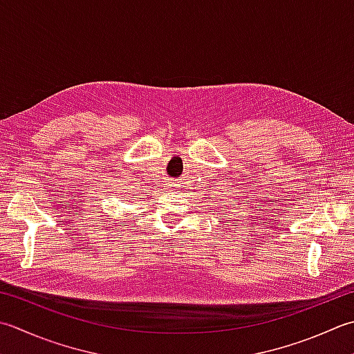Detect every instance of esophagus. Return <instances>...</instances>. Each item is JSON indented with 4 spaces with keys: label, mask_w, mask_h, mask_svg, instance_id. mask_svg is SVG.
<instances>
[{
    "label": "esophagus",
    "mask_w": 354,
    "mask_h": 354,
    "mask_svg": "<svg viewBox=\"0 0 354 354\" xmlns=\"http://www.w3.org/2000/svg\"><path fill=\"white\" fill-rule=\"evenodd\" d=\"M179 187V184H175V183H171V184H169V189H171V190H175V189H178Z\"/></svg>",
    "instance_id": "34e87169"
}]
</instances>
